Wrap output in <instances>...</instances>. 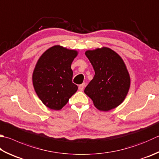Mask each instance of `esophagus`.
<instances>
[{
	"instance_id": "esophagus-1",
	"label": "esophagus",
	"mask_w": 159,
	"mask_h": 159,
	"mask_svg": "<svg viewBox=\"0 0 159 159\" xmlns=\"http://www.w3.org/2000/svg\"><path fill=\"white\" fill-rule=\"evenodd\" d=\"M85 85H86V84L85 83H82V84H80V86H79V90L80 91H82L83 90H84V87H85Z\"/></svg>"
}]
</instances>
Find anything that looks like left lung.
Segmentation results:
<instances>
[{"instance_id":"obj_1","label":"left lung","mask_w":159,"mask_h":159,"mask_svg":"<svg viewBox=\"0 0 159 159\" xmlns=\"http://www.w3.org/2000/svg\"><path fill=\"white\" fill-rule=\"evenodd\" d=\"M85 55L95 70L84 89L94 106L102 111L115 109L125 100L131 80L123 59L109 48L88 50Z\"/></svg>"}]
</instances>
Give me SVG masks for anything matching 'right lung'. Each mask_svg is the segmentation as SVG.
<instances>
[{
	"mask_svg": "<svg viewBox=\"0 0 159 159\" xmlns=\"http://www.w3.org/2000/svg\"><path fill=\"white\" fill-rule=\"evenodd\" d=\"M78 55L75 50L56 45L46 50L36 64L32 84L37 96L50 109H61L77 91L72 82L71 64Z\"/></svg>",
	"mask_w": 159,
	"mask_h": 159,
	"instance_id": "obj_1",
	"label": "right lung"
}]
</instances>
